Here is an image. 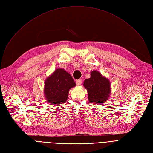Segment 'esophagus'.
Instances as JSON below:
<instances>
[{
  "label": "esophagus",
  "instance_id": "esophagus-1",
  "mask_svg": "<svg viewBox=\"0 0 153 153\" xmlns=\"http://www.w3.org/2000/svg\"><path fill=\"white\" fill-rule=\"evenodd\" d=\"M82 84V80L81 79H77L76 80V84L77 85H80Z\"/></svg>",
  "mask_w": 153,
  "mask_h": 153
}]
</instances>
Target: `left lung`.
<instances>
[{"label": "left lung", "instance_id": "8db88e82", "mask_svg": "<svg viewBox=\"0 0 153 153\" xmlns=\"http://www.w3.org/2000/svg\"><path fill=\"white\" fill-rule=\"evenodd\" d=\"M84 86L88 93V99L92 104H103L108 99L111 92L110 81L97 71L91 72V77L86 79Z\"/></svg>", "mask_w": 153, "mask_h": 153}]
</instances>
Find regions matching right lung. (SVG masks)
I'll list each match as a JSON object with an SVG mask.
<instances>
[{"label":"right lung","instance_id":"right-lung-1","mask_svg":"<svg viewBox=\"0 0 153 153\" xmlns=\"http://www.w3.org/2000/svg\"><path fill=\"white\" fill-rule=\"evenodd\" d=\"M76 85L68 72L61 68L56 69L45 81L44 94L47 102L57 105L66 102L69 90Z\"/></svg>","mask_w":153,"mask_h":153}]
</instances>
